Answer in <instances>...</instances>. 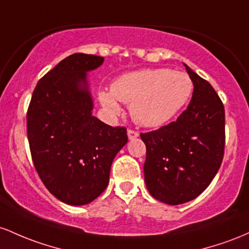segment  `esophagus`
<instances>
[{
  "instance_id": "34e87169",
  "label": "esophagus",
  "mask_w": 249,
  "mask_h": 249,
  "mask_svg": "<svg viewBox=\"0 0 249 249\" xmlns=\"http://www.w3.org/2000/svg\"><path fill=\"white\" fill-rule=\"evenodd\" d=\"M128 138H129V140H133V139H136L139 136V133L135 132V130H132V129H128Z\"/></svg>"
}]
</instances>
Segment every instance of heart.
Masks as SVG:
<instances>
[{"label": "heart", "mask_w": 249, "mask_h": 249, "mask_svg": "<svg viewBox=\"0 0 249 249\" xmlns=\"http://www.w3.org/2000/svg\"><path fill=\"white\" fill-rule=\"evenodd\" d=\"M193 93L191 77L166 68L143 69L125 74L102 90L99 100L111 116L121 113L119 102L130 103V115L136 124L159 127L183 108Z\"/></svg>", "instance_id": "1"}]
</instances>
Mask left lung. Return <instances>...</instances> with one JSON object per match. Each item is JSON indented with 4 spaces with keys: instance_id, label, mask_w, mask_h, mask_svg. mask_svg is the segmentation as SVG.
Here are the masks:
<instances>
[{
    "instance_id": "left-lung-1",
    "label": "left lung",
    "mask_w": 249,
    "mask_h": 249,
    "mask_svg": "<svg viewBox=\"0 0 249 249\" xmlns=\"http://www.w3.org/2000/svg\"><path fill=\"white\" fill-rule=\"evenodd\" d=\"M194 91L177 121L141 133L147 148L144 182L153 197L168 205L188 202L205 191L225 153V108L206 80L185 64Z\"/></svg>"
}]
</instances>
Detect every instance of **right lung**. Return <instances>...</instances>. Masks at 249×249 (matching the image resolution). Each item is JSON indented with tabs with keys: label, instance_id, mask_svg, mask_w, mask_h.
<instances>
[{
	"label": "right lung",
	"instance_id": "right-lung-1",
	"mask_svg": "<svg viewBox=\"0 0 249 249\" xmlns=\"http://www.w3.org/2000/svg\"><path fill=\"white\" fill-rule=\"evenodd\" d=\"M102 56L72 54L38 81L27 113L30 153L47 189L67 205L90 203L107 188L114 158L128 142L124 127L93 116L87 72Z\"/></svg>",
	"mask_w": 249,
	"mask_h": 249
}]
</instances>
